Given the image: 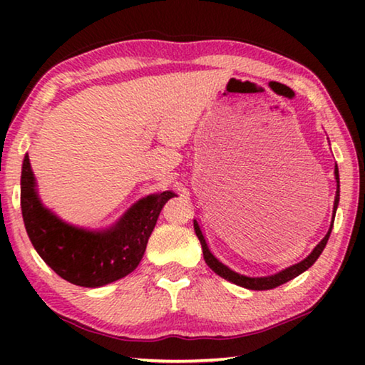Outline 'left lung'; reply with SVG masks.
<instances>
[{"mask_svg":"<svg viewBox=\"0 0 365 365\" xmlns=\"http://www.w3.org/2000/svg\"><path fill=\"white\" fill-rule=\"evenodd\" d=\"M335 178H336V183L338 185H336L335 202H333V217H335L336 207H338V202H339V174H338V168L335 169ZM193 227H195L196 237L200 238V242H201L202 256H205V261H206V264L209 265V267H211L215 272V274L220 275L222 279H225L228 282L235 283V285H238V287H243V288H248V289H257V292H262V289H272V288H275V287L283 285V283H287L289 280H293L294 277L301 275L302 272H306L314 262L317 261L319 256L322 255V251L325 248L327 242H329V238H330V233H331V228H333V220H331V225L329 228V232H327V235L324 237V240L316 246V248L312 250L311 255H309L306 259H302L301 262L289 265V267L283 269L280 272H277V274H274V275H267V277H246V275L238 274V272L232 270L230 267H227V265L222 264L219 259L212 255L211 250H209L205 235H202L201 228H200V224H197L196 220H193Z\"/></svg>","mask_w":365,"mask_h":365,"instance_id":"left-lung-1","label":"left lung"}]
</instances>
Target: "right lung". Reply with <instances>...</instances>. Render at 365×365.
<instances>
[{
  "mask_svg": "<svg viewBox=\"0 0 365 365\" xmlns=\"http://www.w3.org/2000/svg\"><path fill=\"white\" fill-rule=\"evenodd\" d=\"M174 191L141 197L103 230L72 225L43 205L29 154L22 163L21 207L26 230L40 257L64 280L85 288L113 283L138 267L159 212Z\"/></svg>",
  "mask_w": 365,
  "mask_h": 365,
  "instance_id": "1",
  "label": "right lung"
}]
</instances>
